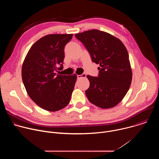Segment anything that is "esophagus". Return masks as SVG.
<instances>
[{
  "mask_svg": "<svg viewBox=\"0 0 159 159\" xmlns=\"http://www.w3.org/2000/svg\"><path fill=\"white\" fill-rule=\"evenodd\" d=\"M86 77V75L85 74H82V75H77V79H81V78H85Z\"/></svg>",
  "mask_w": 159,
  "mask_h": 159,
  "instance_id": "1",
  "label": "esophagus"
}]
</instances>
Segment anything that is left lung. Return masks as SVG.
Segmentation results:
<instances>
[{"label":"left lung","instance_id":"left-lung-1","mask_svg":"<svg viewBox=\"0 0 159 159\" xmlns=\"http://www.w3.org/2000/svg\"><path fill=\"white\" fill-rule=\"evenodd\" d=\"M93 62L99 64V75H87L90 86L85 90L87 99L102 109L116 106L129 89L132 71L128 51L121 41L98 30L75 34Z\"/></svg>","mask_w":159,"mask_h":159}]
</instances>
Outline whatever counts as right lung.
Masks as SVG:
<instances>
[{"label": "right lung", "instance_id": "obj_1", "mask_svg": "<svg viewBox=\"0 0 159 159\" xmlns=\"http://www.w3.org/2000/svg\"><path fill=\"white\" fill-rule=\"evenodd\" d=\"M72 36L52 34L42 37L32 45L22 63V79L26 92L43 109L57 111L70 101L77 75H58L55 70L63 69L64 48Z\"/></svg>", "mask_w": 159, "mask_h": 159}]
</instances>
